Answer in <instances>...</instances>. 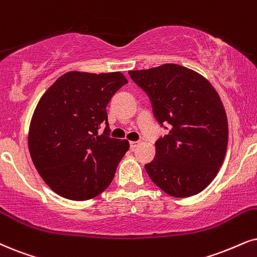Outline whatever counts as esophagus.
<instances>
[{
    "label": "esophagus",
    "mask_w": 257,
    "mask_h": 257,
    "mask_svg": "<svg viewBox=\"0 0 257 257\" xmlns=\"http://www.w3.org/2000/svg\"><path fill=\"white\" fill-rule=\"evenodd\" d=\"M140 145V141H131V144H129V146H131V149L132 151H134V149L138 147V146Z\"/></svg>",
    "instance_id": "esophagus-1"
}]
</instances>
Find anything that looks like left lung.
Returning <instances> with one entry per match:
<instances>
[{
  "label": "left lung",
  "mask_w": 257,
  "mask_h": 257,
  "mask_svg": "<svg viewBox=\"0 0 257 257\" xmlns=\"http://www.w3.org/2000/svg\"><path fill=\"white\" fill-rule=\"evenodd\" d=\"M129 76L147 93L160 125L170 124V133L155 142L154 160L145 165L149 178L172 197L201 192L215 179L228 147V118L215 87L177 64Z\"/></svg>",
  "instance_id": "1"
}]
</instances>
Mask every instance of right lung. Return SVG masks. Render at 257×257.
Masks as SVG:
<instances>
[{"label":"right lung","instance_id":"right-lung-1","mask_svg":"<svg viewBox=\"0 0 257 257\" xmlns=\"http://www.w3.org/2000/svg\"><path fill=\"white\" fill-rule=\"evenodd\" d=\"M126 83L121 72L71 71L39 100L29 125L28 148L40 177L57 194L87 200L111 184L129 142L109 136L106 105Z\"/></svg>","mask_w":257,"mask_h":257}]
</instances>
